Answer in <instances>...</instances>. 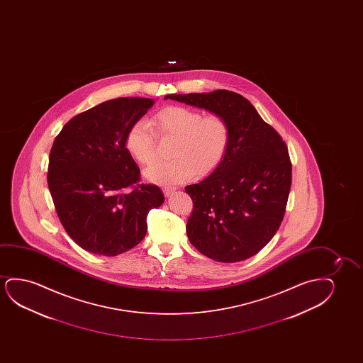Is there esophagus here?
<instances>
[{"mask_svg": "<svg viewBox=\"0 0 363 363\" xmlns=\"http://www.w3.org/2000/svg\"><path fill=\"white\" fill-rule=\"evenodd\" d=\"M162 191H164V194L166 196V197H169L171 194H174V191H176V189H174V187H169V186H164V189H162Z\"/></svg>", "mask_w": 363, "mask_h": 363, "instance_id": "obj_1", "label": "esophagus"}]
</instances>
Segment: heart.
<instances>
[{
  "label": "heart",
  "instance_id": "1",
  "mask_svg": "<svg viewBox=\"0 0 363 363\" xmlns=\"http://www.w3.org/2000/svg\"><path fill=\"white\" fill-rule=\"evenodd\" d=\"M174 140L171 156L146 171V179L176 184L213 174L223 162L230 143V126L219 114L203 115L187 106H166L151 116L149 125L138 121L130 128L125 147L143 166L157 160V139Z\"/></svg>",
  "mask_w": 363,
  "mask_h": 363
}]
</instances>
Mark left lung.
<instances>
[{"label":"left lung","mask_w":363,"mask_h":363,"mask_svg":"<svg viewBox=\"0 0 363 363\" xmlns=\"http://www.w3.org/2000/svg\"><path fill=\"white\" fill-rule=\"evenodd\" d=\"M172 99L224 116L230 143L223 162L186 192L194 209L186 224L199 253L235 263L259 253L278 232L291 187V161L283 138L244 96L229 90L171 94Z\"/></svg>","instance_id":"1"}]
</instances>
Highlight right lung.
Instances as JSON below:
<instances>
[{
  "mask_svg": "<svg viewBox=\"0 0 363 363\" xmlns=\"http://www.w3.org/2000/svg\"><path fill=\"white\" fill-rule=\"evenodd\" d=\"M154 104L108 100L75 115L55 136L47 182L60 223L80 248L114 257L145 238L147 214L164 202L125 147L130 128Z\"/></svg>",
  "mask_w": 363,
  "mask_h": 363,
  "instance_id": "1",
  "label": "right lung"
}]
</instances>
